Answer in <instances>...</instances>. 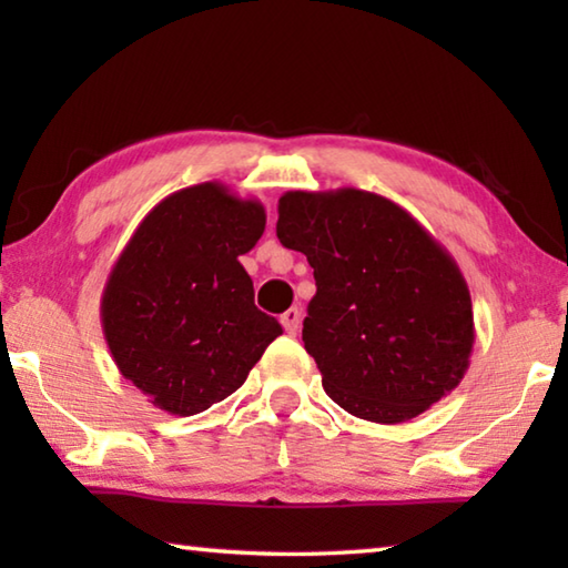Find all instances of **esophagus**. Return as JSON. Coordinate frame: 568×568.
<instances>
[{"label":"esophagus","instance_id":"esophagus-1","mask_svg":"<svg viewBox=\"0 0 568 568\" xmlns=\"http://www.w3.org/2000/svg\"><path fill=\"white\" fill-rule=\"evenodd\" d=\"M301 321H303V315H301V311H297V307H291V311H285L281 315L283 328H285V333H291V335H295L297 328H301Z\"/></svg>","mask_w":568,"mask_h":568}]
</instances>
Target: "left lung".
Returning <instances> with one entry per match:
<instances>
[{"label":"left lung","instance_id":"left-lung-1","mask_svg":"<svg viewBox=\"0 0 568 568\" xmlns=\"http://www.w3.org/2000/svg\"><path fill=\"white\" fill-rule=\"evenodd\" d=\"M275 230L313 267L303 343L343 410L403 423L464 381L476 341L466 277L416 217L376 192L291 190Z\"/></svg>","mask_w":568,"mask_h":568}]
</instances>
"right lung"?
Here are the masks:
<instances>
[{
    "label": "right lung",
    "mask_w": 568,
    "mask_h": 568,
    "mask_svg": "<svg viewBox=\"0 0 568 568\" xmlns=\"http://www.w3.org/2000/svg\"><path fill=\"white\" fill-rule=\"evenodd\" d=\"M265 230V207L220 182L168 195L112 265L102 331L114 365L152 406L195 416L243 386L281 323L253 301L237 257Z\"/></svg>",
    "instance_id": "add662e5"
}]
</instances>
